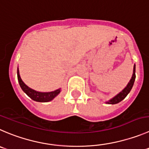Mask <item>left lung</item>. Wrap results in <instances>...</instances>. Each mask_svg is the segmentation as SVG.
<instances>
[{
	"label": "left lung",
	"mask_w": 149,
	"mask_h": 149,
	"mask_svg": "<svg viewBox=\"0 0 149 149\" xmlns=\"http://www.w3.org/2000/svg\"><path fill=\"white\" fill-rule=\"evenodd\" d=\"M134 80H135V65L134 66V69H133V74L131 80H130V83H128V85L127 86V87L124 89L121 92H120L118 95H116V97H113L112 100H110V101L107 102V104H117V103L120 102L121 101H122L126 97H127L128 93H130V91H131L133 85H134Z\"/></svg>",
	"instance_id": "obj_1"
}]
</instances>
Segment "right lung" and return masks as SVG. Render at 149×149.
I'll use <instances>...</instances> for the list:
<instances>
[{
    "label": "right lung",
    "instance_id": "obj_1",
    "mask_svg": "<svg viewBox=\"0 0 149 149\" xmlns=\"http://www.w3.org/2000/svg\"><path fill=\"white\" fill-rule=\"evenodd\" d=\"M17 78L19 81V86L22 89L24 92L28 95L30 98H31L33 100L36 102H47L52 100L55 97L60 93V89L54 91L52 92H47V93H42V92H38L36 91L33 90V89L30 88L29 87L26 86L25 83L22 82L20 76H19V69H17Z\"/></svg>",
    "mask_w": 149,
    "mask_h": 149
}]
</instances>
